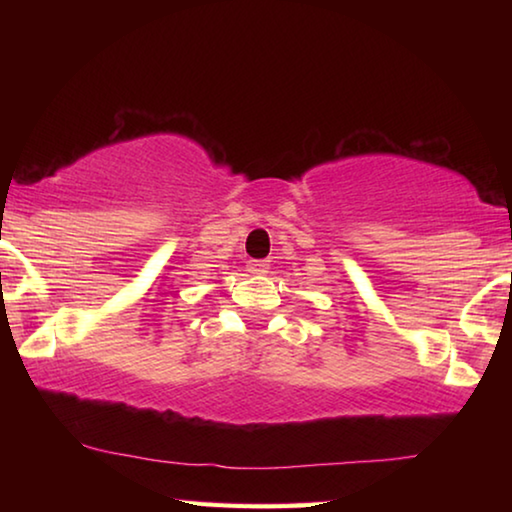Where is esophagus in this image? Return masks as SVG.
I'll return each instance as SVG.
<instances>
[{
	"label": "esophagus",
	"instance_id": "34e87169",
	"mask_svg": "<svg viewBox=\"0 0 512 512\" xmlns=\"http://www.w3.org/2000/svg\"><path fill=\"white\" fill-rule=\"evenodd\" d=\"M266 266H268V264L262 262V259H259V262L255 259V262H250V271H253V273H264Z\"/></svg>",
	"mask_w": 512,
	"mask_h": 512
}]
</instances>
